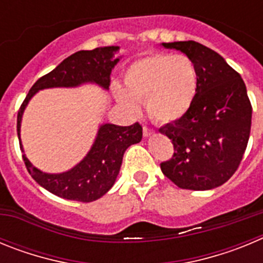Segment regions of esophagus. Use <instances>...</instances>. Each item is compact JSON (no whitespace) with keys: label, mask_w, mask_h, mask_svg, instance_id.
<instances>
[{"label":"esophagus","mask_w":263,"mask_h":263,"mask_svg":"<svg viewBox=\"0 0 263 263\" xmlns=\"http://www.w3.org/2000/svg\"><path fill=\"white\" fill-rule=\"evenodd\" d=\"M153 133H154V130H153L152 127H148V126H146V125H143V136L148 137V136H152Z\"/></svg>","instance_id":"34e87169"}]
</instances>
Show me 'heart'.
Masks as SVG:
<instances>
[{
  "instance_id": "heart-1",
  "label": "heart",
  "mask_w": 263,
  "mask_h": 263,
  "mask_svg": "<svg viewBox=\"0 0 263 263\" xmlns=\"http://www.w3.org/2000/svg\"><path fill=\"white\" fill-rule=\"evenodd\" d=\"M124 85L126 92L115 88L118 103L136 109V101H145L150 117L158 122H174L191 109L199 89V75L187 55L155 52L127 67Z\"/></svg>"
}]
</instances>
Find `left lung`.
Returning a JSON list of instances; mask_svg holds the SVG:
<instances>
[{
  "instance_id": "1",
  "label": "left lung",
  "mask_w": 263,
  "mask_h": 263,
  "mask_svg": "<svg viewBox=\"0 0 263 263\" xmlns=\"http://www.w3.org/2000/svg\"><path fill=\"white\" fill-rule=\"evenodd\" d=\"M162 46L194 60L199 89L187 115L159 129L174 145L173 158L160 170L179 188L212 190L236 173L248 146L252 104L245 83L221 55L197 42Z\"/></svg>"
}]
</instances>
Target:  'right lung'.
<instances>
[{"label":"right lung","mask_w":263,"mask_h":263,"mask_svg":"<svg viewBox=\"0 0 263 263\" xmlns=\"http://www.w3.org/2000/svg\"><path fill=\"white\" fill-rule=\"evenodd\" d=\"M117 50L118 47L109 46L90 51H78L63 60L47 75L38 79L18 110V137L23 110L38 90L55 87H78L83 83H96L100 87L109 89L111 69L120 60L118 58L113 59V53ZM141 139L142 126L138 122L130 126L101 125L87 157L73 168L62 174L43 173L30 163L26 155L23 154L22 157L32 179L48 192L68 200L89 203L97 200L110 190L120 173L125 150L130 145L141 142ZM20 146L22 150V143Z\"/></svg>","instance_id":"add662e5"}]
</instances>
